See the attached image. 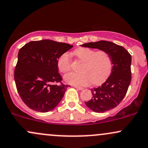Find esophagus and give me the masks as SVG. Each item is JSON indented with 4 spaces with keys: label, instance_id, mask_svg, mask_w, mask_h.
Listing matches in <instances>:
<instances>
[{
    "label": "esophagus",
    "instance_id": "obj_1",
    "mask_svg": "<svg viewBox=\"0 0 148 148\" xmlns=\"http://www.w3.org/2000/svg\"><path fill=\"white\" fill-rule=\"evenodd\" d=\"M75 88H76L77 89H79V90H82L83 87H78V86H74Z\"/></svg>",
    "mask_w": 148,
    "mask_h": 148
}]
</instances>
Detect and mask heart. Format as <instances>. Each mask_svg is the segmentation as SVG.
<instances>
[{
  "label": "heart",
  "instance_id": "heart-1",
  "mask_svg": "<svg viewBox=\"0 0 148 148\" xmlns=\"http://www.w3.org/2000/svg\"><path fill=\"white\" fill-rule=\"evenodd\" d=\"M75 54L84 64L80 69L81 73H70L64 76V80L69 84L86 86L92 82L98 84L105 80L110 74L112 69V59L106 51H96L84 47L75 50ZM71 55L68 52L62 54L58 59V69L63 73L71 71Z\"/></svg>",
  "mask_w": 148,
  "mask_h": 148
}]
</instances>
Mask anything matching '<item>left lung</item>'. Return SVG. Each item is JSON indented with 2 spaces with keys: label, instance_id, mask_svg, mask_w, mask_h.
Segmentation results:
<instances>
[{
  "label": "left lung",
  "instance_id": "left-lung-1",
  "mask_svg": "<svg viewBox=\"0 0 148 148\" xmlns=\"http://www.w3.org/2000/svg\"><path fill=\"white\" fill-rule=\"evenodd\" d=\"M82 46L106 51L112 62L110 76L99 87L91 89L92 97L84 102L86 106L96 112H104L117 107L127 94L132 80V56L123 47L109 41L88 42Z\"/></svg>",
  "mask_w": 148,
  "mask_h": 148
}]
</instances>
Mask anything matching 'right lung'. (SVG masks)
Wrapping results in <instances>:
<instances>
[{"mask_svg":"<svg viewBox=\"0 0 148 148\" xmlns=\"http://www.w3.org/2000/svg\"><path fill=\"white\" fill-rule=\"evenodd\" d=\"M73 46L51 40L31 41L19 49L14 69V81L21 99L37 112L53 110L69 85L61 82L57 61ZM61 83L60 86L55 83Z\"/></svg>","mask_w":148,"mask_h":148,"instance_id":"obj_1","label":"right lung"}]
</instances>
